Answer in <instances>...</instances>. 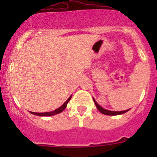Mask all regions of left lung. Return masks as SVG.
I'll return each mask as SVG.
<instances>
[{
  "label": "left lung",
  "mask_w": 157,
  "mask_h": 157,
  "mask_svg": "<svg viewBox=\"0 0 157 157\" xmlns=\"http://www.w3.org/2000/svg\"><path fill=\"white\" fill-rule=\"evenodd\" d=\"M94 103H95L96 106H97V109L100 111V112H101L102 114H105V115H108V116H117V115H120V114H123V113H125V112H128V110H125V111H121V112H113V111H109V110H106V109H103L102 107L100 106L97 102H96L95 100L94 99Z\"/></svg>",
  "instance_id": "left-lung-1"
}]
</instances>
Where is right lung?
Returning a JSON list of instances; mask_svg holds the SVG:
<instances>
[{
    "label": "right lung",
    "instance_id": "1",
    "mask_svg": "<svg viewBox=\"0 0 157 157\" xmlns=\"http://www.w3.org/2000/svg\"><path fill=\"white\" fill-rule=\"evenodd\" d=\"M71 96L70 98H69L68 99H67L66 101H65L64 103L63 104V105H62V106H60V107H59V109H56V110L52 111V112H44V113H38V112H30V113H31V114H33V115H35V116H54V115L58 114V113H60V112H62L63 110H64L65 109H66L67 105V103H68L69 101H70V100H71Z\"/></svg>",
    "mask_w": 157,
    "mask_h": 157
}]
</instances>
